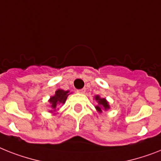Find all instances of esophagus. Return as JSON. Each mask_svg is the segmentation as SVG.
I'll list each match as a JSON object with an SVG mask.
<instances>
[{
    "label": "esophagus",
    "mask_w": 161,
    "mask_h": 161,
    "mask_svg": "<svg viewBox=\"0 0 161 161\" xmlns=\"http://www.w3.org/2000/svg\"><path fill=\"white\" fill-rule=\"evenodd\" d=\"M86 88H83V89H81V90H78V92L80 93V94H85V92H86Z\"/></svg>",
    "instance_id": "34e87169"
}]
</instances>
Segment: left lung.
I'll list each match as a JSON object with an SVG mask.
<instances>
[{
  "instance_id": "left-lung-1",
  "label": "left lung",
  "mask_w": 161,
  "mask_h": 161,
  "mask_svg": "<svg viewBox=\"0 0 161 161\" xmlns=\"http://www.w3.org/2000/svg\"><path fill=\"white\" fill-rule=\"evenodd\" d=\"M95 99L98 102V105L95 106V108L99 113H102L103 109L108 110L110 108L109 104L104 98H100L99 95H96L95 96Z\"/></svg>"
}]
</instances>
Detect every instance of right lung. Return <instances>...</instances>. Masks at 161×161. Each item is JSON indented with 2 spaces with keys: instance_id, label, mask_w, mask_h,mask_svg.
Instances as JSON below:
<instances>
[{
  "instance_id": "obj_1",
  "label": "right lung",
  "mask_w": 161,
  "mask_h": 161,
  "mask_svg": "<svg viewBox=\"0 0 161 161\" xmlns=\"http://www.w3.org/2000/svg\"><path fill=\"white\" fill-rule=\"evenodd\" d=\"M69 95V90H58L56 91L55 95L53 96H52L50 98L48 101L49 103H51V108L53 109H54L53 111L56 110V108L57 106L61 104V103H65L66 99H67V96ZM50 112H53V110H51Z\"/></svg>"
}]
</instances>
